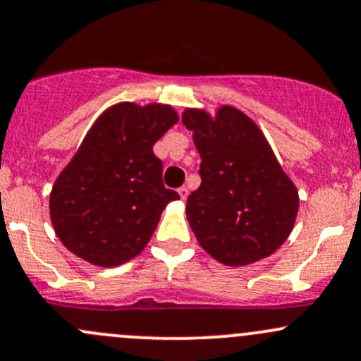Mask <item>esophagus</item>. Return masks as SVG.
<instances>
[{"instance_id": "34e87169", "label": "esophagus", "mask_w": 361, "mask_h": 361, "mask_svg": "<svg viewBox=\"0 0 361 361\" xmlns=\"http://www.w3.org/2000/svg\"><path fill=\"white\" fill-rule=\"evenodd\" d=\"M178 193H180L181 200H185L188 197V188L187 187H180V188H178Z\"/></svg>"}]
</instances>
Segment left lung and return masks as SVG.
I'll return each mask as SVG.
<instances>
[{
    "label": "left lung",
    "mask_w": 361,
    "mask_h": 361,
    "mask_svg": "<svg viewBox=\"0 0 361 361\" xmlns=\"http://www.w3.org/2000/svg\"><path fill=\"white\" fill-rule=\"evenodd\" d=\"M181 119L202 159V183L187 200L200 247L226 267L271 256L294 228L299 193L267 136L231 105H221L214 116L185 109Z\"/></svg>",
    "instance_id": "obj_1"
}]
</instances>
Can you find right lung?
<instances>
[{
	"mask_svg": "<svg viewBox=\"0 0 361 361\" xmlns=\"http://www.w3.org/2000/svg\"><path fill=\"white\" fill-rule=\"evenodd\" d=\"M178 119L171 105L121 102L94 121L50 193L51 225L72 254L112 268L147 247L162 211L180 199L152 150Z\"/></svg>",
	"mask_w": 361,
	"mask_h": 361,
	"instance_id": "1",
	"label": "right lung"
}]
</instances>
